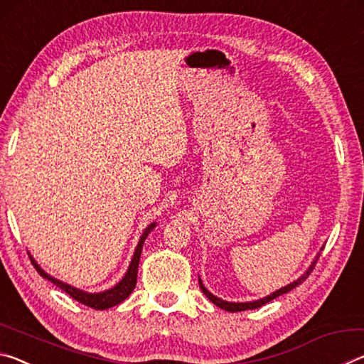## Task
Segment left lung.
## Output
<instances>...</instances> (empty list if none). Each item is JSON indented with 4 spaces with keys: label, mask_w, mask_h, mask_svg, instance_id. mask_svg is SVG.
Segmentation results:
<instances>
[{
    "label": "left lung",
    "mask_w": 364,
    "mask_h": 364,
    "mask_svg": "<svg viewBox=\"0 0 364 364\" xmlns=\"http://www.w3.org/2000/svg\"><path fill=\"white\" fill-rule=\"evenodd\" d=\"M318 258H319V255L315 258V262L311 263V267L305 271V274H301L297 281L291 282V284L286 286V287H281L279 291L273 292L271 295H268V297L260 299V300H255V301H245V304H232V301H226V300H221V299H218V297H215L213 294H210V292L207 291V289L204 287V284H202V281H200V279H199V286H200V289H202V292L205 294V297H208V300H212L215 305L220 306V308H223V310H226V311H232V313H236V311H244V310H254V308H260L262 305L268 304V301H271V300L276 299V297H279V295L286 294V292H289V291H292V289H295V287H297L299 284H301V282H304V281L308 278V276H310V273L313 271V268H315V264H316V262H318Z\"/></svg>",
    "instance_id": "left-lung-1"
}]
</instances>
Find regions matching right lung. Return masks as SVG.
Returning a JSON list of instances; mask_svg holds the SVG:
<instances>
[{"mask_svg": "<svg viewBox=\"0 0 364 364\" xmlns=\"http://www.w3.org/2000/svg\"><path fill=\"white\" fill-rule=\"evenodd\" d=\"M154 228H156V223H151L149 226L146 228L143 236H141L139 242H138V247L134 250V255L132 258V263H130V268H128L127 274L123 276V279L119 282V284L114 286L112 289H109V291H104L100 294H88V292H83V291H78V289L72 287L69 284H65V282L59 281L56 278H53V276L46 274L45 271H43L38 264L35 263V260L32 257H30V260H32L35 269L38 271V274L43 276V278L51 281L53 284H56L59 289H63L64 292H67L70 295L73 300L80 301V304H83L90 308H95V310H106V308H112L115 305L122 304L123 300H125L128 295L133 292L134 286H136V278H138V264H139V257H141V250H143V244L146 241L147 234H149Z\"/></svg>", "mask_w": 364, "mask_h": 364, "instance_id": "right-lung-1", "label": "right lung"}]
</instances>
